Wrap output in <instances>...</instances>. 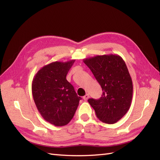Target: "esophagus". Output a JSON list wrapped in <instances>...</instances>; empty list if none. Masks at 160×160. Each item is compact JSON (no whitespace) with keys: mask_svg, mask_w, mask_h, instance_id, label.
<instances>
[{"mask_svg":"<svg viewBox=\"0 0 160 160\" xmlns=\"http://www.w3.org/2000/svg\"><path fill=\"white\" fill-rule=\"evenodd\" d=\"M89 94H86L85 95H84V96L83 97V99L85 101H87V100H88V99H89Z\"/></svg>","mask_w":160,"mask_h":160,"instance_id":"34e87169","label":"esophagus"}]
</instances>
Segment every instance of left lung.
Instances as JSON below:
<instances>
[{"instance_id":"left-lung-1","label":"left lung","mask_w":160,"mask_h":160,"mask_svg":"<svg viewBox=\"0 0 160 160\" xmlns=\"http://www.w3.org/2000/svg\"><path fill=\"white\" fill-rule=\"evenodd\" d=\"M83 62L103 90L100 99H89V103L101 122L115 123L126 114L132 100V80L125 61L119 55L109 54L89 57Z\"/></svg>"}]
</instances>
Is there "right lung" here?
<instances>
[{"mask_svg": "<svg viewBox=\"0 0 160 160\" xmlns=\"http://www.w3.org/2000/svg\"><path fill=\"white\" fill-rule=\"evenodd\" d=\"M75 61L52 62L42 67L32 79V93L38 112L55 126L70 122L81 99L66 79Z\"/></svg>", "mask_w": 160, "mask_h": 160, "instance_id": "right-lung-1", "label": "right lung"}]
</instances>
